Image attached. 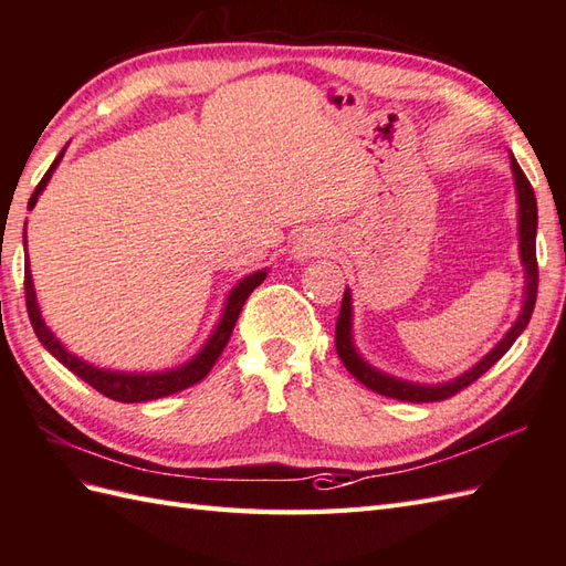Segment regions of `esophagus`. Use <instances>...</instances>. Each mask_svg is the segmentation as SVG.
Returning <instances> with one entry per match:
<instances>
[{"instance_id":"obj_1","label":"esophagus","mask_w":566,"mask_h":566,"mask_svg":"<svg viewBox=\"0 0 566 566\" xmlns=\"http://www.w3.org/2000/svg\"><path fill=\"white\" fill-rule=\"evenodd\" d=\"M326 250V238L322 235V232L316 230H305L302 235L295 240L293 244V256L297 261H307L316 254H322Z\"/></svg>"}]
</instances>
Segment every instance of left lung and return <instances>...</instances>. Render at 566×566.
Listing matches in <instances>:
<instances>
[{"label": "left lung", "mask_w": 566, "mask_h": 566, "mask_svg": "<svg viewBox=\"0 0 566 566\" xmlns=\"http://www.w3.org/2000/svg\"><path fill=\"white\" fill-rule=\"evenodd\" d=\"M512 170L516 179V195H518V240H521V261L526 266V293H523V307L516 324L506 331V336L494 346L482 360L468 369L465 375L457 377L453 381L437 384V387H424V384H410L401 381L389 375H381L379 369L367 365L360 355L355 350L353 343V305H350V291L343 293L340 302V312H338V322H336V353L340 357V363L346 365L350 375L365 384L367 389L377 391L381 396L398 398V401H410V403H430V401H444V398L459 394L461 389L471 387L475 379H480L485 371L500 360V357L514 346V340L521 336V331L528 326L531 314L535 307V297H537V259H535V230H537V203L533 187L528 182V177L523 175L518 168L516 158L512 156Z\"/></svg>", "instance_id": "obj_1"}]
</instances>
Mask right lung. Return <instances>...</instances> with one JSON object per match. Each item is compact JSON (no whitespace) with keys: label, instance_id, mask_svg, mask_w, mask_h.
I'll list each match as a JSON object with an SVG mask.
<instances>
[{"label":"right lung","instance_id":"obj_1","mask_svg":"<svg viewBox=\"0 0 566 566\" xmlns=\"http://www.w3.org/2000/svg\"><path fill=\"white\" fill-rule=\"evenodd\" d=\"M64 154V150H62ZM62 154L54 158V163L50 165V170L45 172V177L40 179L33 197L29 201V209H33L40 191L45 189V185L50 182V177L57 168ZM23 244H25V230H23ZM266 279V271H256L250 273L247 279H242L235 287H232V293L228 295L226 302V310L223 316H220V322L216 326V331L211 334V338L206 340V346L201 348V353L195 357V360H189L187 365L177 367V369H168V371H150V375H134V371H109V369H101V367H93L88 363L81 360V357L69 353L62 343L52 336V331L45 326L43 322V314L38 310V302H35V291H33V279H31V269H29V259H25V275H23V287H25V310H29V319L33 324V331L38 340L43 343V346L57 357V360L66 367L72 369L76 377L84 379L86 384L95 391H101L103 396L113 398V401L119 403H142V401H154V398H163V396H170L177 394L182 389L195 387L197 381H201L206 375H209L211 367L216 365V360L223 353V348L228 346L232 328H235L238 316L242 312V305L247 302V297L252 295V291L256 285H261V281Z\"/></svg>","mask_w":566,"mask_h":566}]
</instances>
